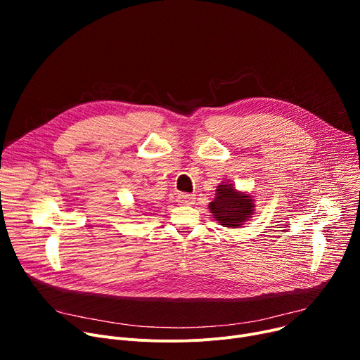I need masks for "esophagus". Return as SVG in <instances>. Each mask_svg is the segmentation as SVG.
<instances>
[{
    "mask_svg": "<svg viewBox=\"0 0 360 360\" xmlns=\"http://www.w3.org/2000/svg\"><path fill=\"white\" fill-rule=\"evenodd\" d=\"M176 201H178L181 205H191V204L195 202V195H194V194L181 193V194H178Z\"/></svg>",
    "mask_w": 360,
    "mask_h": 360,
    "instance_id": "obj_1",
    "label": "esophagus"
}]
</instances>
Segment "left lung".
<instances>
[{
	"instance_id": "1",
	"label": "left lung",
	"mask_w": 360,
	"mask_h": 360,
	"mask_svg": "<svg viewBox=\"0 0 360 360\" xmlns=\"http://www.w3.org/2000/svg\"><path fill=\"white\" fill-rule=\"evenodd\" d=\"M212 216L224 228H239L255 213V204L250 194L239 193L232 184L217 185L216 198L209 204Z\"/></svg>"
}]
</instances>
